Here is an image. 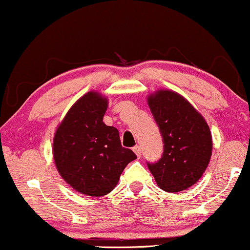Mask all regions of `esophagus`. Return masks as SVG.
Masks as SVG:
<instances>
[{
	"instance_id": "esophagus-1",
	"label": "esophagus",
	"mask_w": 250,
	"mask_h": 250,
	"mask_svg": "<svg viewBox=\"0 0 250 250\" xmlns=\"http://www.w3.org/2000/svg\"><path fill=\"white\" fill-rule=\"evenodd\" d=\"M134 153L136 154L137 157H141V148H140V146H135V147L133 148Z\"/></svg>"
}]
</instances>
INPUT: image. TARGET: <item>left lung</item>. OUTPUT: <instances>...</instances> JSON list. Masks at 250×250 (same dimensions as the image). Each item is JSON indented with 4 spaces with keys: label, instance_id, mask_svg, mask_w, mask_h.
I'll return each mask as SVG.
<instances>
[{
    "label": "left lung",
    "instance_id": "1",
    "mask_svg": "<svg viewBox=\"0 0 250 250\" xmlns=\"http://www.w3.org/2000/svg\"><path fill=\"white\" fill-rule=\"evenodd\" d=\"M147 102L163 137V155L148 163L157 186L168 193L188 189L201 179L213 151L208 123L179 93L160 89Z\"/></svg>",
    "mask_w": 250,
    "mask_h": 250
}]
</instances>
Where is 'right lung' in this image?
Instances as JSON below:
<instances>
[{
  "label": "right lung",
  "instance_id": "right-lung-1",
  "mask_svg": "<svg viewBox=\"0 0 250 250\" xmlns=\"http://www.w3.org/2000/svg\"><path fill=\"white\" fill-rule=\"evenodd\" d=\"M107 108V97L88 91L71 105L54 135L57 171L74 190L88 196L110 193L123 169L136 159L121 146L119 130L103 122Z\"/></svg>",
  "mask_w": 250,
  "mask_h": 250
}]
</instances>
